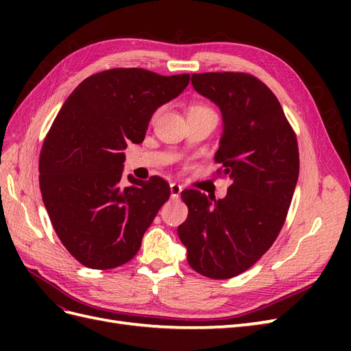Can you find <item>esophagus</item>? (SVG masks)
Returning <instances> with one entry per match:
<instances>
[{
  "instance_id": "34e87169",
  "label": "esophagus",
  "mask_w": 351,
  "mask_h": 351,
  "mask_svg": "<svg viewBox=\"0 0 351 351\" xmlns=\"http://www.w3.org/2000/svg\"><path fill=\"white\" fill-rule=\"evenodd\" d=\"M169 190H171V197L178 199L180 193H182V190H183V186H180L178 183H171L169 184Z\"/></svg>"
}]
</instances>
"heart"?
Segmentation results:
<instances>
[{"mask_svg": "<svg viewBox=\"0 0 351 351\" xmlns=\"http://www.w3.org/2000/svg\"><path fill=\"white\" fill-rule=\"evenodd\" d=\"M195 108H205V107H200V105H195V107H192L190 110H195Z\"/></svg>", "mask_w": 351, "mask_h": 351, "instance_id": "obj_1", "label": "heart"}]
</instances>
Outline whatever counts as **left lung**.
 Here are the masks:
<instances>
[{
    "mask_svg": "<svg viewBox=\"0 0 351 351\" xmlns=\"http://www.w3.org/2000/svg\"><path fill=\"white\" fill-rule=\"evenodd\" d=\"M192 84L222 112L217 174L232 183L218 200L183 190L189 215L177 232L190 267L227 280L256 263L278 237L299 178V146L277 97L252 74L200 73Z\"/></svg>",
    "mask_w": 351,
    "mask_h": 351,
    "instance_id": "8db88e82",
    "label": "left lung"
}]
</instances>
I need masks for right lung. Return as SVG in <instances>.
Masks as SVG:
<instances>
[{"instance_id":"obj_1","label":"right lung","mask_w":351,"mask_h":351,"mask_svg":"<svg viewBox=\"0 0 351 351\" xmlns=\"http://www.w3.org/2000/svg\"><path fill=\"white\" fill-rule=\"evenodd\" d=\"M189 82L190 74L105 70L84 79L57 114L39 155V186L58 239L84 267L117 268L139 252L171 192L156 176H129L124 187L123 151L143 142L152 114Z\"/></svg>"}]
</instances>
